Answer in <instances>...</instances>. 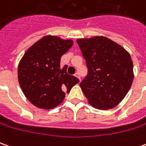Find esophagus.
I'll list each match as a JSON object with an SVG mask.
<instances>
[{"label": "esophagus", "mask_w": 146, "mask_h": 146, "mask_svg": "<svg viewBox=\"0 0 146 146\" xmlns=\"http://www.w3.org/2000/svg\"><path fill=\"white\" fill-rule=\"evenodd\" d=\"M74 76H76V77H77V78H78V79H79V80H80V77L79 73H75V74H74Z\"/></svg>", "instance_id": "34e87169"}]
</instances>
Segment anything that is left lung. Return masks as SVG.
<instances>
[{"label": "left lung", "instance_id": "obj_1", "mask_svg": "<svg viewBox=\"0 0 146 146\" xmlns=\"http://www.w3.org/2000/svg\"><path fill=\"white\" fill-rule=\"evenodd\" d=\"M76 42L88 69V76L80 84L88 103L98 110L113 109L131 87L134 72L131 55L106 36L77 39Z\"/></svg>", "mask_w": 146, "mask_h": 146}]
</instances>
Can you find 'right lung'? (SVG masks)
<instances>
[{
  "instance_id": "add662e5",
  "label": "right lung",
  "mask_w": 146,
  "mask_h": 146,
  "mask_svg": "<svg viewBox=\"0 0 146 146\" xmlns=\"http://www.w3.org/2000/svg\"><path fill=\"white\" fill-rule=\"evenodd\" d=\"M73 41L48 35L28 48L18 67V80L29 101L37 108L51 110L62 102L80 80L68 74L67 66L60 67L61 57Z\"/></svg>"
}]
</instances>
